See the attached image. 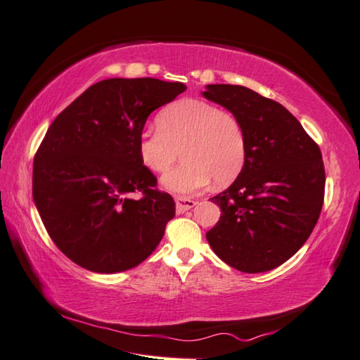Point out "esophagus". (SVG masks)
I'll list each match as a JSON object with an SVG mask.
<instances>
[{"instance_id":"34e87169","label":"esophagus","mask_w":360,"mask_h":360,"mask_svg":"<svg viewBox=\"0 0 360 360\" xmlns=\"http://www.w3.org/2000/svg\"><path fill=\"white\" fill-rule=\"evenodd\" d=\"M174 202H176V210H178L179 213L190 210L192 207H195V204H196V201L190 200V198H184V196H174Z\"/></svg>"}]
</instances>
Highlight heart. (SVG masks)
I'll return each instance as SVG.
<instances>
[{
  "label": "heart",
  "instance_id": "b5f03b06",
  "mask_svg": "<svg viewBox=\"0 0 360 360\" xmlns=\"http://www.w3.org/2000/svg\"><path fill=\"white\" fill-rule=\"evenodd\" d=\"M158 128H143L137 153L143 167L167 172L178 158L184 162L164 174L162 186L174 193L190 195L207 187L227 186L246 162V134L232 112L200 98H181L158 114Z\"/></svg>",
  "mask_w": 360,
  "mask_h": 360
}]
</instances>
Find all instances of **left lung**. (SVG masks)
<instances>
[{
  "label": "left lung",
  "mask_w": 360,
  "mask_h": 360,
  "mask_svg": "<svg viewBox=\"0 0 360 360\" xmlns=\"http://www.w3.org/2000/svg\"><path fill=\"white\" fill-rule=\"evenodd\" d=\"M202 96L231 111L246 134V162L231 187L210 198L221 217L205 236L233 269H275L317 224L325 195L322 153L285 106L255 91L207 85Z\"/></svg>",
  "instance_id": "8db88e82"
}]
</instances>
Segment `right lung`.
<instances>
[{
	"label": "right lung",
	"mask_w": 360,
	"mask_h": 360,
	"mask_svg": "<svg viewBox=\"0 0 360 360\" xmlns=\"http://www.w3.org/2000/svg\"><path fill=\"white\" fill-rule=\"evenodd\" d=\"M187 86L159 79H106L58 114L34 159L32 196L56 246L75 264L116 274L141 264L174 217L156 190L137 137L150 114ZM131 193H141L139 200Z\"/></svg>",
	"instance_id": "obj_1"
}]
</instances>
